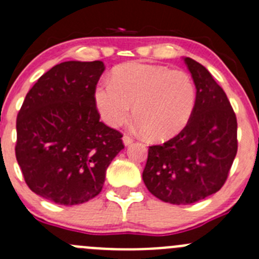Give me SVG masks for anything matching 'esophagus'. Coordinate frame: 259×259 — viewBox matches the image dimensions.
Returning a JSON list of instances; mask_svg holds the SVG:
<instances>
[{"label": "esophagus", "instance_id": "obj_1", "mask_svg": "<svg viewBox=\"0 0 259 259\" xmlns=\"http://www.w3.org/2000/svg\"><path fill=\"white\" fill-rule=\"evenodd\" d=\"M132 142H134V137H132L131 135H124V136H123V144H124V145H130Z\"/></svg>", "mask_w": 259, "mask_h": 259}]
</instances>
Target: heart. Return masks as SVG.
Returning a JSON list of instances; mask_svg holds the SVG:
<instances>
[{
    "instance_id": "b5f03b06",
    "label": "heart",
    "mask_w": 259,
    "mask_h": 259,
    "mask_svg": "<svg viewBox=\"0 0 259 259\" xmlns=\"http://www.w3.org/2000/svg\"><path fill=\"white\" fill-rule=\"evenodd\" d=\"M94 100L101 119L120 127L132 117L149 139L163 141L186 127L196 104V87L184 70L132 61L117 66L110 82L99 83Z\"/></svg>"
}]
</instances>
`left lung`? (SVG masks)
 Wrapping results in <instances>:
<instances>
[{
    "label": "left lung",
    "instance_id": "8db88e82",
    "mask_svg": "<svg viewBox=\"0 0 259 259\" xmlns=\"http://www.w3.org/2000/svg\"><path fill=\"white\" fill-rule=\"evenodd\" d=\"M196 87L186 127L160 145L149 146L142 180L165 203L186 205L217 193L238 153V122L224 90L198 61L185 58Z\"/></svg>",
    "mask_w": 259,
    "mask_h": 259
}]
</instances>
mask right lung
<instances>
[{"label":"right lung","mask_w":259,"mask_h":259,"mask_svg":"<svg viewBox=\"0 0 259 259\" xmlns=\"http://www.w3.org/2000/svg\"><path fill=\"white\" fill-rule=\"evenodd\" d=\"M103 61H64L29 90L16 118L15 155L33 193L60 205L99 195L124 148L119 131L100 122L94 100Z\"/></svg>","instance_id":"obj_1"}]
</instances>
